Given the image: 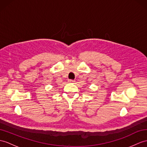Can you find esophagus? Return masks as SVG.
I'll return each instance as SVG.
<instances>
[{"label": "esophagus", "instance_id": "obj_1", "mask_svg": "<svg viewBox=\"0 0 147 147\" xmlns=\"http://www.w3.org/2000/svg\"><path fill=\"white\" fill-rule=\"evenodd\" d=\"M75 81L74 80H68V82H69V83H74Z\"/></svg>", "mask_w": 147, "mask_h": 147}]
</instances>
